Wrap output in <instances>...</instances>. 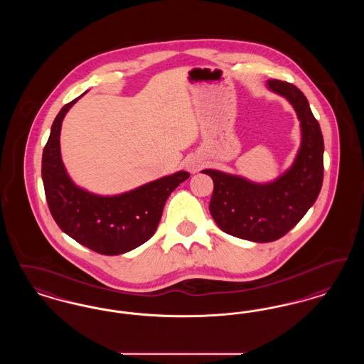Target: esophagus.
Here are the masks:
<instances>
[{
	"instance_id": "obj_1",
	"label": "esophagus",
	"mask_w": 364,
	"mask_h": 364,
	"mask_svg": "<svg viewBox=\"0 0 364 364\" xmlns=\"http://www.w3.org/2000/svg\"><path fill=\"white\" fill-rule=\"evenodd\" d=\"M188 171H191L192 173L198 172V171H199V165L195 164V162H191L190 165H188Z\"/></svg>"
}]
</instances>
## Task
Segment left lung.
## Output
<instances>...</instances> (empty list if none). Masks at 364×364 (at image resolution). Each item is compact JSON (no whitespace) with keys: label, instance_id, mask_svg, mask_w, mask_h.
I'll use <instances>...</instances> for the list:
<instances>
[{"label":"left lung","instance_id":"left-lung-1","mask_svg":"<svg viewBox=\"0 0 364 364\" xmlns=\"http://www.w3.org/2000/svg\"><path fill=\"white\" fill-rule=\"evenodd\" d=\"M267 88L294 106L301 128V143L294 164L270 183H254L242 176L205 169L214 190L210 213L228 235L255 242L278 240L315 203L323 181V136L306 95L297 87L267 80Z\"/></svg>","mask_w":364,"mask_h":364}]
</instances>
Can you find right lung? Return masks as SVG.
<instances>
[{
	"label": "right lung",
	"mask_w": 364,
	"mask_h": 364,
	"mask_svg": "<svg viewBox=\"0 0 364 364\" xmlns=\"http://www.w3.org/2000/svg\"><path fill=\"white\" fill-rule=\"evenodd\" d=\"M85 94L65 105L53 122L42 154L45 195L53 218L64 233L98 254L120 255L156 233L166 199L190 173L180 171L112 196L77 187L61 159L60 132L65 114Z\"/></svg>",
	"instance_id": "1"
}]
</instances>
